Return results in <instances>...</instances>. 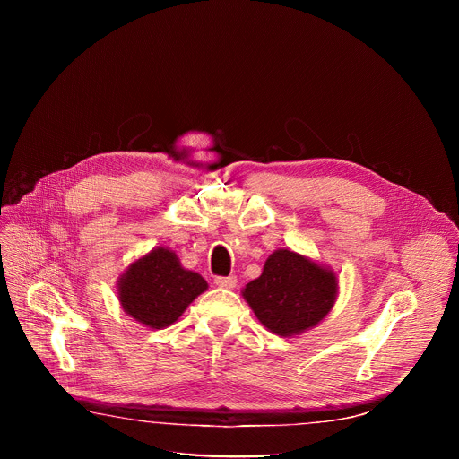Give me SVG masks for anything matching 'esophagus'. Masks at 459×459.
<instances>
[{
    "label": "esophagus",
    "mask_w": 459,
    "mask_h": 459,
    "mask_svg": "<svg viewBox=\"0 0 459 459\" xmlns=\"http://www.w3.org/2000/svg\"><path fill=\"white\" fill-rule=\"evenodd\" d=\"M214 283H216L218 287H223V289H234L236 283H238V280H236V276H216V278H214Z\"/></svg>",
    "instance_id": "esophagus-1"
}]
</instances>
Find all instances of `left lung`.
Returning a JSON list of instances; mask_svg holds the SVG:
<instances>
[{"instance_id":"obj_1","label":"left lung","mask_w":459,"mask_h":459,"mask_svg":"<svg viewBox=\"0 0 459 459\" xmlns=\"http://www.w3.org/2000/svg\"><path fill=\"white\" fill-rule=\"evenodd\" d=\"M338 292L333 271L281 248L265 261L261 276L243 296L267 329L278 336L301 334L331 312Z\"/></svg>"}]
</instances>
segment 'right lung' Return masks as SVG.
<instances>
[{
	"mask_svg": "<svg viewBox=\"0 0 459 459\" xmlns=\"http://www.w3.org/2000/svg\"><path fill=\"white\" fill-rule=\"evenodd\" d=\"M117 289L128 316L152 329H163L207 289V281L200 274L185 271L174 252L156 248L128 267Z\"/></svg>",
	"mask_w": 459,
	"mask_h": 459,
	"instance_id": "obj_1",
	"label": "right lung"
}]
</instances>
